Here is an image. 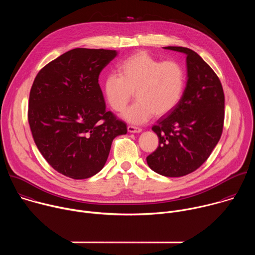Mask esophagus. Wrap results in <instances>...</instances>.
I'll list each match as a JSON object with an SVG mask.
<instances>
[{
	"instance_id": "obj_1",
	"label": "esophagus",
	"mask_w": 255,
	"mask_h": 255,
	"mask_svg": "<svg viewBox=\"0 0 255 255\" xmlns=\"http://www.w3.org/2000/svg\"><path fill=\"white\" fill-rule=\"evenodd\" d=\"M127 130H128V132H130V133H139V132L142 131L141 128H138V127L133 126V125H129V126L127 127Z\"/></svg>"
}]
</instances>
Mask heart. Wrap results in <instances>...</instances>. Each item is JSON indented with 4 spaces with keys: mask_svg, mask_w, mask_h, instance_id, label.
<instances>
[{
    "mask_svg": "<svg viewBox=\"0 0 255 255\" xmlns=\"http://www.w3.org/2000/svg\"><path fill=\"white\" fill-rule=\"evenodd\" d=\"M185 88L183 65L175 60L162 61L143 50L122 60L118 75H108L103 83L107 102L117 112L124 110L135 92L137 101L122 115L135 124L148 121L154 114L160 117L171 112Z\"/></svg>",
    "mask_w": 255,
    "mask_h": 255,
    "instance_id": "b5f03b06",
    "label": "heart"
}]
</instances>
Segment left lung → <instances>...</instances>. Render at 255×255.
Instances as JSON below:
<instances>
[{
	"instance_id": "left-lung-1",
	"label": "left lung",
	"mask_w": 255,
	"mask_h": 255,
	"mask_svg": "<svg viewBox=\"0 0 255 255\" xmlns=\"http://www.w3.org/2000/svg\"><path fill=\"white\" fill-rule=\"evenodd\" d=\"M164 48L187 54L188 81L178 105L152 127L159 145L146 160L153 171L178 177L198 169L219 142L225 98L219 78L197 52L180 46Z\"/></svg>"
}]
</instances>
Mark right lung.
Instances as JSON below:
<instances>
[{"mask_svg": "<svg viewBox=\"0 0 255 255\" xmlns=\"http://www.w3.org/2000/svg\"><path fill=\"white\" fill-rule=\"evenodd\" d=\"M116 50L71 49L36 76L29 96L28 122L36 146L59 173L84 179L98 173L113 139L126 124L106 110L99 85Z\"/></svg>", "mask_w": 255, "mask_h": 255, "instance_id": "obj_1", "label": "right lung"}]
</instances>
